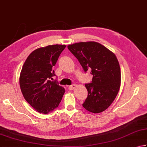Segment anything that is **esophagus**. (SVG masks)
<instances>
[{
	"instance_id": "1",
	"label": "esophagus",
	"mask_w": 147,
	"mask_h": 147,
	"mask_svg": "<svg viewBox=\"0 0 147 147\" xmlns=\"http://www.w3.org/2000/svg\"><path fill=\"white\" fill-rule=\"evenodd\" d=\"M76 87V84H73L72 85H70V86L69 87V89L72 90H73L74 89H75Z\"/></svg>"
}]
</instances>
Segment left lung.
Masks as SVG:
<instances>
[{
	"mask_svg": "<svg viewBox=\"0 0 147 147\" xmlns=\"http://www.w3.org/2000/svg\"><path fill=\"white\" fill-rule=\"evenodd\" d=\"M67 47L85 72L90 70L92 75V82L85 85L88 96L83 107L94 114L105 111L121 85V69L115 54L96 42H78Z\"/></svg>",
	"mask_w": 147,
	"mask_h": 147,
	"instance_id": "left-lung-1",
	"label": "left lung"
}]
</instances>
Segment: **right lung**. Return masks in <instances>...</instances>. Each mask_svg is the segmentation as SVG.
I'll return each mask as SVG.
<instances>
[{
  "instance_id": "obj_1",
  "label": "right lung",
  "mask_w": 147,
  "mask_h": 147,
  "mask_svg": "<svg viewBox=\"0 0 147 147\" xmlns=\"http://www.w3.org/2000/svg\"><path fill=\"white\" fill-rule=\"evenodd\" d=\"M65 45H49L34 50L26 60L19 78L21 91L28 103L40 113L47 114L59 105L65 89L51 81L55 66Z\"/></svg>"
}]
</instances>
